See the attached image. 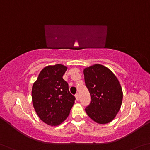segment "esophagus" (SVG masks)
Here are the masks:
<instances>
[{"label": "esophagus", "instance_id": "1", "mask_svg": "<svg viewBox=\"0 0 150 150\" xmlns=\"http://www.w3.org/2000/svg\"><path fill=\"white\" fill-rule=\"evenodd\" d=\"M75 97H76V99H77V101L79 100V94H78V93H76V94L75 95Z\"/></svg>", "mask_w": 150, "mask_h": 150}]
</instances>
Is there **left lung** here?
Returning a JSON list of instances; mask_svg holds the SVG:
<instances>
[{
    "label": "left lung",
    "instance_id": "left-lung-1",
    "mask_svg": "<svg viewBox=\"0 0 150 150\" xmlns=\"http://www.w3.org/2000/svg\"><path fill=\"white\" fill-rule=\"evenodd\" d=\"M85 86L91 96V102L85 108L89 117L96 123L111 122L122 103L123 92L115 75L106 67L96 64L84 69Z\"/></svg>",
    "mask_w": 150,
    "mask_h": 150
}]
</instances>
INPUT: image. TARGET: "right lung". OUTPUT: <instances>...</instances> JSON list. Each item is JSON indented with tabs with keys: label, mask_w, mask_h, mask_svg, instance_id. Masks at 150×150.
<instances>
[{
	"label": "right lung",
	"mask_w": 150,
	"mask_h": 150,
	"mask_svg": "<svg viewBox=\"0 0 150 150\" xmlns=\"http://www.w3.org/2000/svg\"><path fill=\"white\" fill-rule=\"evenodd\" d=\"M67 69L61 64L45 67L33 85L32 101L35 111L42 122L51 126L64 122L75 103V97L63 78Z\"/></svg>",
	"instance_id": "right-lung-1"
}]
</instances>
